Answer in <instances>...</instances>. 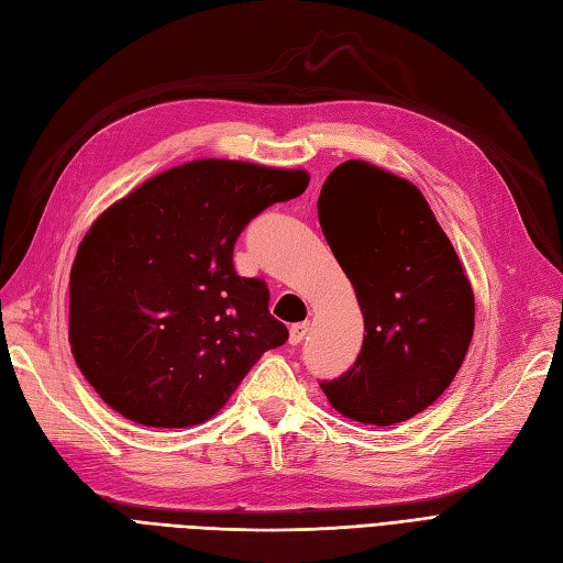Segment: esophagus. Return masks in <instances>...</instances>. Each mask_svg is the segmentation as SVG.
<instances>
[{
  "label": "esophagus",
  "mask_w": 563,
  "mask_h": 563,
  "mask_svg": "<svg viewBox=\"0 0 563 563\" xmlns=\"http://www.w3.org/2000/svg\"><path fill=\"white\" fill-rule=\"evenodd\" d=\"M309 333V323H295L290 328V344H299Z\"/></svg>",
  "instance_id": "obj_1"
}]
</instances>
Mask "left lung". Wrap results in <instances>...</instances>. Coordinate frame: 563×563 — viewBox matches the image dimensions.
I'll return each instance as SVG.
<instances>
[{
  "mask_svg": "<svg viewBox=\"0 0 563 563\" xmlns=\"http://www.w3.org/2000/svg\"><path fill=\"white\" fill-rule=\"evenodd\" d=\"M319 221L366 330L354 366L321 390L352 421H407L450 387L468 352L475 301L464 266L419 187L356 158L323 183Z\"/></svg>",
  "mask_w": 563,
  "mask_h": 563,
  "instance_id": "left-lung-1",
  "label": "left lung"
}]
</instances>
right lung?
I'll return each mask as SVG.
<instances>
[{
  "label": "right lung",
  "mask_w": 563,
  "mask_h": 563,
  "mask_svg": "<svg viewBox=\"0 0 563 563\" xmlns=\"http://www.w3.org/2000/svg\"><path fill=\"white\" fill-rule=\"evenodd\" d=\"M309 173L225 158L168 168L111 205L70 268V352L97 395L150 428L209 421L287 340L268 287L233 266L240 233Z\"/></svg>",
  "instance_id": "add662e5"
}]
</instances>
